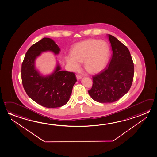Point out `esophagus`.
Masks as SVG:
<instances>
[{"mask_svg":"<svg viewBox=\"0 0 157 157\" xmlns=\"http://www.w3.org/2000/svg\"><path fill=\"white\" fill-rule=\"evenodd\" d=\"M82 76H80V75H76V78H77V80H80V79H81V78H82Z\"/></svg>","mask_w":157,"mask_h":157,"instance_id":"esophagus-1","label":"esophagus"}]
</instances>
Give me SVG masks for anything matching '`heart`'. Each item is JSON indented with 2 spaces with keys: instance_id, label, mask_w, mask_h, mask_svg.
<instances>
[{
  "instance_id": "b5f03b06",
  "label": "heart",
  "mask_w": 157,
  "mask_h": 157,
  "mask_svg": "<svg viewBox=\"0 0 157 157\" xmlns=\"http://www.w3.org/2000/svg\"><path fill=\"white\" fill-rule=\"evenodd\" d=\"M109 50L107 43L102 40L88 39L78 42L72 48L71 55L65 56V61L72 71L78 70L80 62L90 74L101 71L107 64Z\"/></svg>"
}]
</instances>
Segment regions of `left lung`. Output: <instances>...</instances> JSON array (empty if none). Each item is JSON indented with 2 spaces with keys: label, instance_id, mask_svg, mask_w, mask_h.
<instances>
[{
  "label": "left lung",
  "instance_id": "1",
  "mask_svg": "<svg viewBox=\"0 0 157 157\" xmlns=\"http://www.w3.org/2000/svg\"><path fill=\"white\" fill-rule=\"evenodd\" d=\"M112 57L106 67L93 76L92 88L88 93L101 103L115 102L129 90L133 81L134 63L128 48L113 36L108 34Z\"/></svg>",
  "mask_w": 157,
  "mask_h": 157
}]
</instances>
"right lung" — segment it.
Returning <instances> with one entry per match:
<instances>
[{"label":"right lung","mask_w":157,"mask_h":157,"mask_svg":"<svg viewBox=\"0 0 157 157\" xmlns=\"http://www.w3.org/2000/svg\"><path fill=\"white\" fill-rule=\"evenodd\" d=\"M60 48L51 39L44 37L30 47L22 64L23 86L29 97L42 106L55 108L66 104L77 81L75 74L61 70L59 64L50 75H41L35 67V60L41 53H59Z\"/></svg>","instance_id":"1"}]
</instances>
